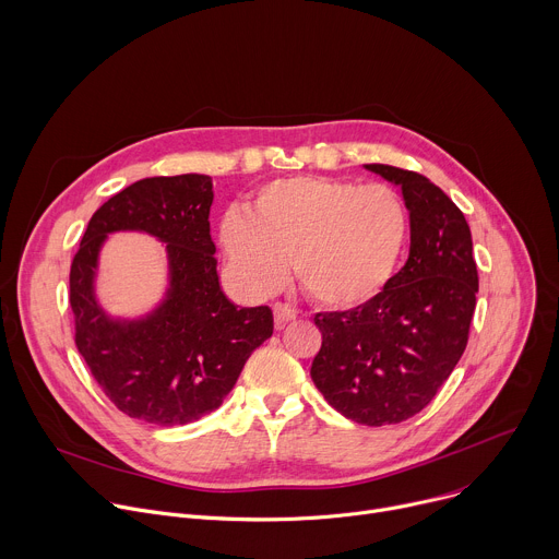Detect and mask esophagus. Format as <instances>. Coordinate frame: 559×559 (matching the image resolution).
<instances>
[{"instance_id": "1", "label": "esophagus", "mask_w": 559, "mask_h": 559, "mask_svg": "<svg viewBox=\"0 0 559 559\" xmlns=\"http://www.w3.org/2000/svg\"><path fill=\"white\" fill-rule=\"evenodd\" d=\"M296 313H298V311H296L292 305H287V302H276V305H274V323H276V328L283 330L287 323L294 321Z\"/></svg>"}]
</instances>
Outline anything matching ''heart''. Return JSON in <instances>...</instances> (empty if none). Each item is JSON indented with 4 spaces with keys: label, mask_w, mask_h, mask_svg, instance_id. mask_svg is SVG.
<instances>
[{
    "label": "heart",
    "mask_w": 559,
    "mask_h": 559,
    "mask_svg": "<svg viewBox=\"0 0 559 559\" xmlns=\"http://www.w3.org/2000/svg\"><path fill=\"white\" fill-rule=\"evenodd\" d=\"M409 238L405 199L384 183L289 177L263 186L248 216L227 214L221 246L259 292L276 289L292 259L300 287L325 307L371 300L391 278Z\"/></svg>",
    "instance_id": "1"
}]
</instances>
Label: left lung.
Wrapping results in <instances>:
<instances>
[{
    "instance_id": "left-lung-1",
    "label": "left lung",
    "mask_w": 559,
    "mask_h": 559,
    "mask_svg": "<svg viewBox=\"0 0 559 559\" xmlns=\"http://www.w3.org/2000/svg\"><path fill=\"white\" fill-rule=\"evenodd\" d=\"M365 168L403 190L409 259L371 300L313 316L323 345L309 373L345 418L382 427L420 414L464 354L477 267L468 223L438 186L403 168Z\"/></svg>"
}]
</instances>
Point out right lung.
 Wrapping results in <instances>:
<instances>
[{"instance_id": "add662e5", "label": "right lung", "mask_w": 559, "mask_h": 559, "mask_svg": "<svg viewBox=\"0 0 559 559\" xmlns=\"http://www.w3.org/2000/svg\"><path fill=\"white\" fill-rule=\"evenodd\" d=\"M212 199L205 175L141 179L93 214L70 265L79 354L119 412L156 427L188 425L218 409L250 354L274 332L267 305L236 307L221 292ZM121 228L169 243V296L139 322H112L92 289L105 236Z\"/></svg>"}]
</instances>
